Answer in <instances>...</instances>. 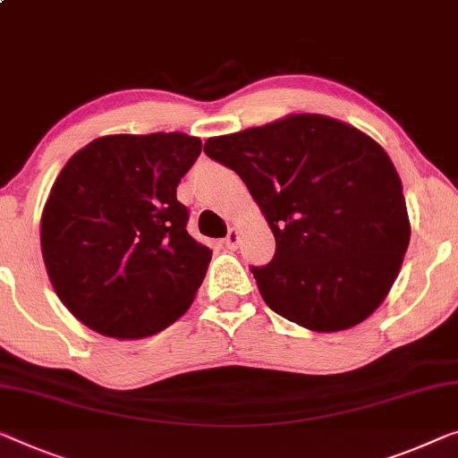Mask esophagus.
<instances>
[{
	"mask_svg": "<svg viewBox=\"0 0 458 458\" xmlns=\"http://www.w3.org/2000/svg\"><path fill=\"white\" fill-rule=\"evenodd\" d=\"M238 242H241V234H238L236 228H232V230L228 232V236L224 238V244H226V249L236 250V249H238Z\"/></svg>",
	"mask_w": 458,
	"mask_h": 458,
	"instance_id": "34e87169",
	"label": "esophagus"
}]
</instances>
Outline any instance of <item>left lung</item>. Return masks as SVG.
<instances>
[{
	"label": "left lung",
	"instance_id": "1",
	"mask_svg": "<svg viewBox=\"0 0 458 458\" xmlns=\"http://www.w3.org/2000/svg\"><path fill=\"white\" fill-rule=\"evenodd\" d=\"M203 152L241 176L276 236L271 261L250 267L271 310L335 333L378 309L411 228L403 185L377 141L302 113L209 138Z\"/></svg>",
	"mask_w": 458,
	"mask_h": 458
}]
</instances>
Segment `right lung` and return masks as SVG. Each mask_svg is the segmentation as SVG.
<instances>
[{
	"label": "right lung",
	"mask_w": 458,
	"mask_h": 458,
	"mask_svg": "<svg viewBox=\"0 0 458 458\" xmlns=\"http://www.w3.org/2000/svg\"><path fill=\"white\" fill-rule=\"evenodd\" d=\"M199 154V138L174 131L105 135L67 160L40 217V249L80 323L141 339L185 315L211 261L176 199Z\"/></svg>",
	"instance_id": "add662e5"
}]
</instances>
